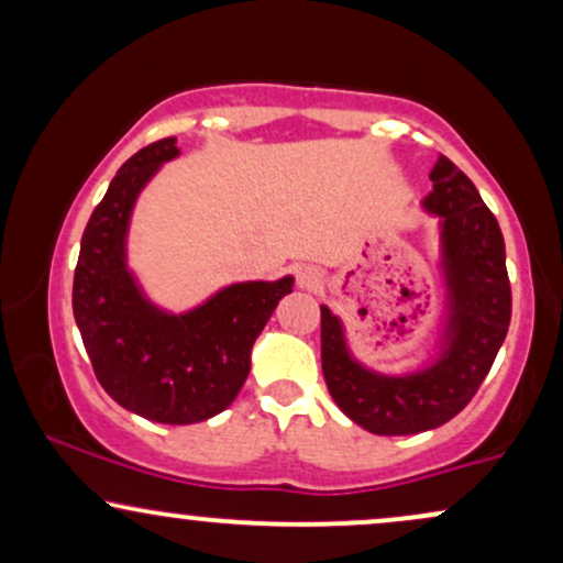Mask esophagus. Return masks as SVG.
I'll list each match as a JSON object with an SVG mask.
<instances>
[{"label":"esophagus","instance_id":"1","mask_svg":"<svg viewBox=\"0 0 563 563\" xmlns=\"http://www.w3.org/2000/svg\"><path fill=\"white\" fill-rule=\"evenodd\" d=\"M320 283H322L320 269L303 267L301 273H299V288H303V290H318Z\"/></svg>","mask_w":563,"mask_h":563}]
</instances>
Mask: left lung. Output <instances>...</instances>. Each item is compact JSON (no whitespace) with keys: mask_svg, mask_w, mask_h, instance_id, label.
<instances>
[{"mask_svg":"<svg viewBox=\"0 0 563 563\" xmlns=\"http://www.w3.org/2000/svg\"><path fill=\"white\" fill-rule=\"evenodd\" d=\"M423 209L439 217V267L448 314L431 363L402 376L365 367L349 352L344 322L322 303V376L333 402L380 437L421 434L471 402L493 367L510 322V283L500 224L474 183L439 156Z\"/></svg>","mask_w":563,"mask_h":563,"instance_id":"obj_1","label":"left lung"}]
</instances>
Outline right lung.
<instances>
[{
	"instance_id": "1",
	"label": "right lung",
	"mask_w": 563,
	"mask_h": 563,
	"mask_svg": "<svg viewBox=\"0 0 563 563\" xmlns=\"http://www.w3.org/2000/svg\"><path fill=\"white\" fill-rule=\"evenodd\" d=\"M177 156L174 137L153 142L108 185L81 235L74 318L115 402L147 421L187 426L232 405L249 378L251 346L294 277L232 283L179 314L147 299L126 264L129 219L142 187Z\"/></svg>"
}]
</instances>
